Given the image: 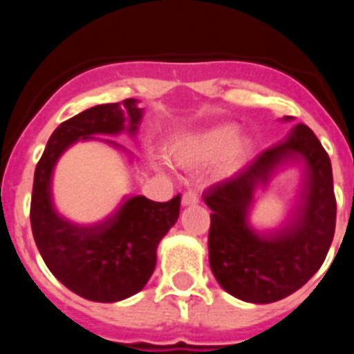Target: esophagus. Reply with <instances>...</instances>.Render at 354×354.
Segmentation results:
<instances>
[{
	"mask_svg": "<svg viewBox=\"0 0 354 354\" xmlns=\"http://www.w3.org/2000/svg\"><path fill=\"white\" fill-rule=\"evenodd\" d=\"M198 194L195 190H188V192H185L183 194V197H181V203H183V205H194V203H197L198 202Z\"/></svg>",
	"mask_w": 354,
	"mask_h": 354,
	"instance_id": "1",
	"label": "esophagus"
}]
</instances>
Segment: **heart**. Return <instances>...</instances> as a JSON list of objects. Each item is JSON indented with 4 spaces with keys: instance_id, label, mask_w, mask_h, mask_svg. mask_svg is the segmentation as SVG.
Masks as SVG:
<instances>
[{
    "instance_id": "1",
    "label": "heart",
    "mask_w": 354,
    "mask_h": 354,
    "mask_svg": "<svg viewBox=\"0 0 354 354\" xmlns=\"http://www.w3.org/2000/svg\"><path fill=\"white\" fill-rule=\"evenodd\" d=\"M234 135H236V130L233 127H226V124L198 131V133L183 138L174 147V157L183 166L194 167L216 159L226 150L221 169L230 171L236 167L250 151L248 142L241 140V138L234 140Z\"/></svg>"
}]
</instances>
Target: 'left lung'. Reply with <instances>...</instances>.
Wrapping results in <instances>:
<instances>
[{
    "instance_id": "left-lung-1",
    "label": "left lung",
    "mask_w": 354,
    "mask_h": 354,
    "mask_svg": "<svg viewBox=\"0 0 354 354\" xmlns=\"http://www.w3.org/2000/svg\"><path fill=\"white\" fill-rule=\"evenodd\" d=\"M289 120V116H286ZM289 155L304 157L310 183L300 217L283 234L262 239L245 226L252 188ZM203 200L212 210L209 262L217 283L250 303H272L295 292L320 269L335 231V195L326 149L306 124L259 154L233 176L210 185Z\"/></svg>"
}]
</instances>
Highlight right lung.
<instances>
[{
  "mask_svg": "<svg viewBox=\"0 0 354 354\" xmlns=\"http://www.w3.org/2000/svg\"><path fill=\"white\" fill-rule=\"evenodd\" d=\"M135 99L101 104L63 121L35 166L30 226L42 260L56 279L91 301L113 303L147 284L156 250L180 216L181 195L154 202L142 195L124 200L102 223L80 226L59 216L51 202V176L62 152L94 133H135L142 109Z\"/></svg>",
  "mask_w": 354,
  "mask_h": 354,
  "instance_id": "obj_1",
  "label": "right lung"
}]
</instances>
